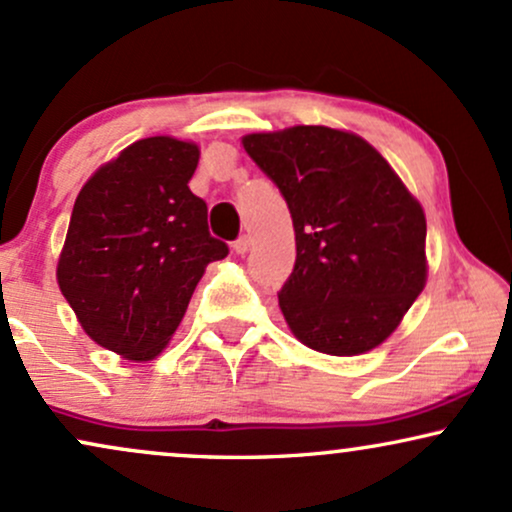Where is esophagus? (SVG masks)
<instances>
[{"mask_svg":"<svg viewBox=\"0 0 512 512\" xmlns=\"http://www.w3.org/2000/svg\"><path fill=\"white\" fill-rule=\"evenodd\" d=\"M249 244H251V239L246 237V235H242L239 239H235L232 249H235V254H246V251H249Z\"/></svg>","mask_w":512,"mask_h":512,"instance_id":"34e87169","label":"esophagus"}]
</instances>
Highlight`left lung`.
<instances>
[{"label": "left lung", "instance_id": "left-lung-1", "mask_svg": "<svg viewBox=\"0 0 512 512\" xmlns=\"http://www.w3.org/2000/svg\"><path fill=\"white\" fill-rule=\"evenodd\" d=\"M242 144L292 213L296 263L277 292L289 330L330 356L380 346L427 282L420 201L353 132L294 125Z\"/></svg>", "mask_w": 512, "mask_h": 512}]
</instances>
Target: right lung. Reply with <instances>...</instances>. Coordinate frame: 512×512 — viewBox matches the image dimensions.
<instances>
[{"mask_svg":"<svg viewBox=\"0 0 512 512\" xmlns=\"http://www.w3.org/2000/svg\"><path fill=\"white\" fill-rule=\"evenodd\" d=\"M199 147L147 137L104 163L75 199L56 280L90 337L128 361L166 349L194 287L227 244L192 194Z\"/></svg>","mask_w":512,"mask_h":512,"instance_id":"add662e5","label":"right lung"}]
</instances>
